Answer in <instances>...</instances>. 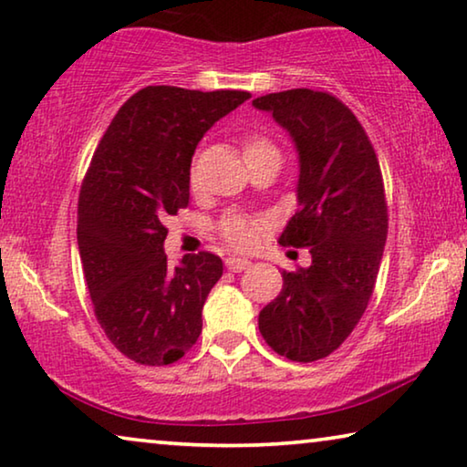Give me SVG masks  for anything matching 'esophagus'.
<instances>
[{
	"instance_id": "esophagus-1",
	"label": "esophagus",
	"mask_w": 467,
	"mask_h": 467,
	"mask_svg": "<svg viewBox=\"0 0 467 467\" xmlns=\"http://www.w3.org/2000/svg\"><path fill=\"white\" fill-rule=\"evenodd\" d=\"M225 265H227L229 271H234V274H240V271L250 267V261H248V258H242V256H227Z\"/></svg>"
}]
</instances>
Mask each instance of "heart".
Masks as SVG:
<instances>
[{"label":"heart","instance_id":"1","mask_svg":"<svg viewBox=\"0 0 467 467\" xmlns=\"http://www.w3.org/2000/svg\"><path fill=\"white\" fill-rule=\"evenodd\" d=\"M244 156H246L248 164L261 159H279V148L265 135H250L244 140ZM263 227L265 219L248 217L242 213H227L219 221L221 238L235 250L254 248L258 238H261Z\"/></svg>","mask_w":467,"mask_h":467}]
</instances>
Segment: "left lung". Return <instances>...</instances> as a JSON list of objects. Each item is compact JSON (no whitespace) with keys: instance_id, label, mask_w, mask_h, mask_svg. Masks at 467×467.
<instances>
[{"instance_id":"obj_1","label":"left lung","mask_w":467,"mask_h":467,"mask_svg":"<svg viewBox=\"0 0 467 467\" xmlns=\"http://www.w3.org/2000/svg\"><path fill=\"white\" fill-rule=\"evenodd\" d=\"M253 106L274 114L298 152V211L279 244L311 253L308 267L282 271L284 288L258 313V329L277 355L311 363L348 338L374 292L389 234L382 171L338 98L288 89Z\"/></svg>"}]
</instances>
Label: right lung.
Instances as JSON below:
<instances>
[{"label":"right lung","mask_w":467,"mask_h":467,"mask_svg":"<svg viewBox=\"0 0 467 467\" xmlns=\"http://www.w3.org/2000/svg\"><path fill=\"white\" fill-rule=\"evenodd\" d=\"M248 98L150 85L120 106L93 152L78 193V253L98 324L135 363H175L202 332L223 261L198 253L169 267L164 219L190 202L198 141Z\"/></svg>","instance_id":"right-lung-1"}]
</instances>
